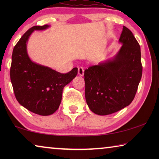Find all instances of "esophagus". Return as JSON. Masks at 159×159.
Instances as JSON below:
<instances>
[{"instance_id": "obj_1", "label": "esophagus", "mask_w": 159, "mask_h": 159, "mask_svg": "<svg viewBox=\"0 0 159 159\" xmlns=\"http://www.w3.org/2000/svg\"><path fill=\"white\" fill-rule=\"evenodd\" d=\"M78 74L80 76H83L84 75V69L83 67H79V69H78Z\"/></svg>"}]
</instances>
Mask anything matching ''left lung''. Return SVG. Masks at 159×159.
Instances as JSON below:
<instances>
[{
	"label": "left lung",
	"instance_id": "1",
	"mask_svg": "<svg viewBox=\"0 0 159 159\" xmlns=\"http://www.w3.org/2000/svg\"><path fill=\"white\" fill-rule=\"evenodd\" d=\"M116 55L85 70V96L93 113L113 114L128 106L135 96L142 74L140 46L123 26Z\"/></svg>",
	"mask_w": 159,
	"mask_h": 159
}]
</instances>
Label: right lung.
I'll return each mask as SVG.
<instances>
[{"label":"right lung","instance_id":"obj_1","mask_svg":"<svg viewBox=\"0 0 159 159\" xmlns=\"http://www.w3.org/2000/svg\"><path fill=\"white\" fill-rule=\"evenodd\" d=\"M48 25L34 26L21 37L12 51L10 80L15 98L21 106L34 114L48 116L58 109L64 86L78 73L75 67L66 74H61L48 66L32 61L26 43L32 32L44 30Z\"/></svg>","mask_w":159,"mask_h":159}]
</instances>
